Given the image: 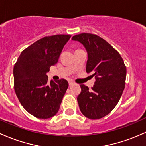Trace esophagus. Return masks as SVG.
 <instances>
[{"label": "esophagus", "mask_w": 146, "mask_h": 146, "mask_svg": "<svg viewBox=\"0 0 146 146\" xmlns=\"http://www.w3.org/2000/svg\"><path fill=\"white\" fill-rule=\"evenodd\" d=\"M68 84H69L70 86H71V85H73V84H74L75 82H73V81H69V82H68Z\"/></svg>", "instance_id": "esophagus-1"}]
</instances>
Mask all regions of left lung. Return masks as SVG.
<instances>
[{"label":"left lung","mask_w":146,"mask_h":146,"mask_svg":"<svg viewBox=\"0 0 146 146\" xmlns=\"http://www.w3.org/2000/svg\"><path fill=\"white\" fill-rule=\"evenodd\" d=\"M72 39L85 48L86 70L96 78L91 89L80 85L81 93L77 98L80 110L86 118L99 119L110 113L119 101L125 85L126 66L118 51L98 35L84 33Z\"/></svg>","instance_id":"left-lung-1"}]
</instances>
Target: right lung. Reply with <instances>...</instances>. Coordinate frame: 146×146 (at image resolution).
I'll return each instance as SVG.
<instances>
[{
  "label": "right lung",
  "mask_w": 146,
  "mask_h": 146,
  "mask_svg": "<svg viewBox=\"0 0 146 146\" xmlns=\"http://www.w3.org/2000/svg\"><path fill=\"white\" fill-rule=\"evenodd\" d=\"M69 35L45 36L23 50L14 64V87L23 108L35 117L46 119L60 110L68 86L66 80L48 82L46 73L57 63Z\"/></svg>",
  "instance_id": "right-lung-1"
}]
</instances>
